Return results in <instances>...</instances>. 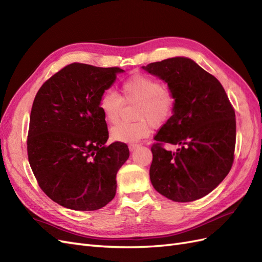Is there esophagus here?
<instances>
[{
	"instance_id": "obj_1",
	"label": "esophagus",
	"mask_w": 262,
	"mask_h": 262,
	"mask_svg": "<svg viewBox=\"0 0 262 262\" xmlns=\"http://www.w3.org/2000/svg\"><path fill=\"white\" fill-rule=\"evenodd\" d=\"M139 146H140L139 144H130V145H129V149L131 150V152H133V150L136 149V148H138Z\"/></svg>"
}]
</instances>
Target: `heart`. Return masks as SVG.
I'll list each match as a JSON object with an SVG mask.
<instances>
[{
    "mask_svg": "<svg viewBox=\"0 0 262 262\" xmlns=\"http://www.w3.org/2000/svg\"><path fill=\"white\" fill-rule=\"evenodd\" d=\"M122 98L113 91L101 94L98 107L109 123H117L120 118L123 100L126 104H139L137 119L134 123L120 122L110 130V137L116 142L136 143L146 138L150 131V124L160 126L171 117L175 109L176 99L170 90L166 89L156 78L136 74L124 81L121 86Z\"/></svg>",
    "mask_w": 262,
    "mask_h": 262,
    "instance_id": "1",
    "label": "heart"
}]
</instances>
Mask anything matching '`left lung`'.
<instances>
[{"label":"left lung","mask_w":262,"mask_h":262,"mask_svg":"<svg viewBox=\"0 0 262 262\" xmlns=\"http://www.w3.org/2000/svg\"><path fill=\"white\" fill-rule=\"evenodd\" d=\"M168 86L176 104L154 140L149 178L157 192L175 202L200 199L227 176L234 161L235 112L223 86L185 57L142 67ZM164 144L178 145L175 152Z\"/></svg>","instance_id":"1"}]
</instances>
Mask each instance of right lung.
I'll return each instance as SVG.
<instances>
[{
    "mask_svg": "<svg viewBox=\"0 0 262 262\" xmlns=\"http://www.w3.org/2000/svg\"><path fill=\"white\" fill-rule=\"evenodd\" d=\"M119 68L72 63L38 91L30 113L28 161L39 187L51 200L75 211H95L116 195L118 170L128 145H106L107 123L98 107Z\"/></svg>",
    "mask_w": 262,
    "mask_h": 262,
    "instance_id": "add662e5",
    "label": "right lung"
}]
</instances>
